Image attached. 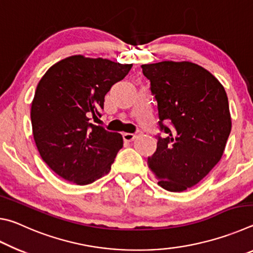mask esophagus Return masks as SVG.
<instances>
[{
	"instance_id": "esophagus-1",
	"label": "esophagus",
	"mask_w": 253,
	"mask_h": 253,
	"mask_svg": "<svg viewBox=\"0 0 253 253\" xmlns=\"http://www.w3.org/2000/svg\"><path fill=\"white\" fill-rule=\"evenodd\" d=\"M137 137V134H130V132H124L123 138L125 142H132Z\"/></svg>"
}]
</instances>
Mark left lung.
I'll return each mask as SVG.
<instances>
[{
    "label": "left lung",
    "mask_w": 253,
    "mask_h": 253,
    "mask_svg": "<svg viewBox=\"0 0 253 253\" xmlns=\"http://www.w3.org/2000/svg\"><path fill=\"white\" fill-rule=\"evenodd\" d=\"M142 69L166 134L157 137L148 168L158 185L183 192L207 176L223 155L231 131L228 96L211 72L193 62L162 61Z\"/></svg>",
    "instance_id": "obj_1"
}]
</instances>
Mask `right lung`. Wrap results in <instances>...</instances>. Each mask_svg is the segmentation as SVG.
Returning a JSON list of instances; mask_svg holds the SVG:
<instances>
[{
	"label": "right lung",
	"mask_w": 253,
	"mask_h": 253,
	"mask_svg": "<svg viewBox=\"0 0 253 253\" xmlns=\"http://www.w3.org/2000/svg\"><path fill=\"white\" fill-rule=\"evenodd\" d=\"M132 65L71 55L49 68L31 105L33 138L45 164L68 182L87 185L108 174L123 137L93 122L106 93Z\"/></svg>",
	"instance_id": "add662e5"
}]
</instances>
